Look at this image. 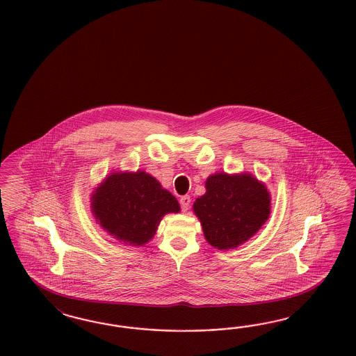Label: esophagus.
Returning <instances> with one entry per match:
<instances>
[{
  "label": "esophagus",
  "mask_w": 356,
  "mask_h": 356,
  "mask_svg": "<svg viewBox=\"0 0 356 356\" xmlns=\"http://www.w3.org/2000/svg\"><path fill=\"white\" fill-rule=\"evenodd\" d=\"M189 205H191V197L183 196L180 198V207L183 211H186L189 209Z\"/></svg>",
  "instance_id": "esophagus-1"
}]
</instances>
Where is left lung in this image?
Returning a JSON list of instances; mask_svg holds the SVG:
<instances>
[{"mask_svg":"<svg viewBox=\"0 0 356 356\" xmlns=\"http://www.w3.org/2000/svg\"><path fill=\"white\" fill-rule=\"evenodd\" d=\"M207 192L193 204L205 239L218 250L247 242L268 220L270 196L266 185L250 173L209 176Z\"/></svg>","mask_w":356,"mask_h":356,"instance_id":"8db88e82","label":"left lung"}]
</instances>
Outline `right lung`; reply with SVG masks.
<instances>
[{"label":"right lung","instance_id":"add662e5","mask_svg":"<svg viewBox=\"0 0 356 356\" xmlns=\"http://www.w3.org/2000/svg\"><path fill=\"white\" fill-rule=\"evenodd\" d=\"M176 197L145 171L111 173L92 195V213L104 230L130 245H143L167 213H179Z\"/></svg>","mask_w":356,"mask_h":356}]
</instances>
